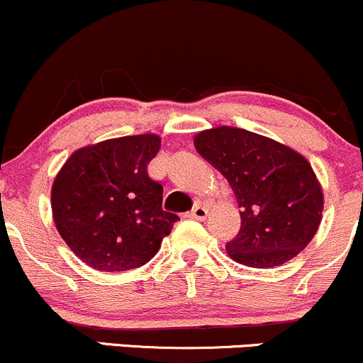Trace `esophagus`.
Returning <instances> with one entry per match:
<instances>
[{
	"mask_svg": "<svg viewBox=\"0 0 363 363\" xmlns=\"http://www.w3.org/2000/svg\"><path fill=\"white\" fill-rule=\"evenodd\" d=\"M207 216H208V211L207 207H203V205H196L191 212H188V217H191V219H196V220H205L207 219Z\"/></svg>",
	"mask_w": 363,
	"mask_h": 363,
	"instance_id": "obj_1",
	"label": "esophagus"
}]
</instances>
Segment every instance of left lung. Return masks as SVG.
<instances>
[{"label":"left lung","mask_w":363,"mask_h":363,"mask_svg":"<svg viewBox=\"0 0 363 363\" xmlns=\"http://www.w3.org/2000/svg\"><path fill=\"white\" fill-rule=\"evenodd\" d=\"M194 147L230 182L242 228L226 250L250 268H274L306 249L322 220L323 191L310 162L285 144L235 127L194 135Z\"/></svg>","instance_id":"obj_1"}]
</instances>
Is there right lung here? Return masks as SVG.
<instances>
[{
    "instance_id": "obj_1",
    "label": "right lung",
    "mask_w": 363,
    "mask_h": 363,
    "mask_svg": "<svg viewBox=\"0 0 363 363\" xmlns=\"http://www.w3.org/2000/svg\"><path fill=\"white\" fill-rule=\"evenodd\" d=\"M156 133L118 137L69 156L52 186L57 231L85 264L125 272L150 262L170 235L175 213L162 208L163 186L147 175Z\"/></svg>"
}]
</instances>
